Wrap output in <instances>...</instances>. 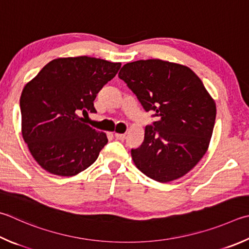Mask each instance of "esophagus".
<instances>
[{"instance_id": "34e87169", "label": "esophagus", "mask_w": 249, "mask_h": 249, "mask_svg": "<svg viewBox=\"0 0 249 249\" xmlns=\"http://www.w3.org/2000/svg\"><path fill=\"white\" fill-rule=\"evenodd\" d=\"M114 136H115L116 139H119V140H124L126 138L125 134H115Z\"/></svg>"}]
</instances>
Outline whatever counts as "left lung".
<instances>
[{
    "label": "left lung",
    "mask_w": 249,
    "mask_h": 249,
    "mask_svg": "<svg viewBox=\"0 0 249 249\" xmlns=\"http://www.w3.org/2000/svg\"><path fill=\"white\" fill-rule=\"evenodd\" d=\"M119 77L158 120L144 128L140 147L132 149L135 165L161 183L188 173L205 153L216 109L200 78L187 66L140 60L122 67Z\"/></svg>",
    "instance_id": "obj_1"
}]
</instances>
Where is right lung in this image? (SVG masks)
<instances>
[{"mask_svg": "<svg viewBox=\"0 0 249 249\" xmlns=\"http://www.w3.org/2000/svg\"><path fill=\"white\" fill-rule=\"evenodd\" d=\"M121 63L77 56L53 60L22 89L21 133L46 171L73 176L89 168L107 143L80 114L96 113L93 101Z\"/></svg>", "mask_w": 249, "mask_h": 249, "instance_id": "right-lung-1", "label": "right lung"}]
</instances>
